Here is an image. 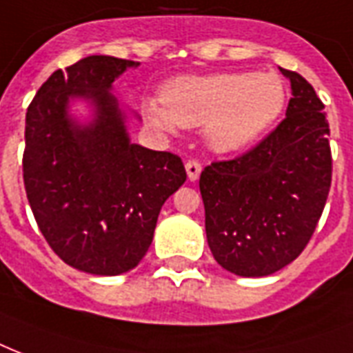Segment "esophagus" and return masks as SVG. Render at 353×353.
<instances>
[{
    "instance_id": "1",
    "label": "esophagus",
    "mask_w": 353,
    "mask_h": 353,
    "mask_svg": "<svg viewBox=\"0 0 353 353\" xmlns=\"http://www.w3.org/2000/svg\"><path fill=\"white\" fill-rule=\"evenodd\" d=\"M185 171H188V179H190L191 182H195V180L201 176V162H196V160H188V162H185Z\"/></svg>"
}]
</instances>
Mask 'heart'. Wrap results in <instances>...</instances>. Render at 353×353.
Returning <instances> with one entry per match:
<instances>
[{"mask_svg":"<svg viewBox=\"0 0 353 353\" xmlns=\"http://www.w3.org/2000/svg\"><path fill=\"white\" fill-rule=\"evenodd\" d=\"M162 101L143 105L149 125L165 134L204 125L208 145L234 152L274 125L285 106V86L270 72L185 75L163 86Z\"/></svg>","mask_w":353,"mask_h":353,"instance_id":"b5f03b06","label":"heart"}]
</instances>
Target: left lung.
Masks as SVG:
<instances>
[{"label":"left lung","mask_w":353,"mask_h":353,"mask_svg":"<svg viewBox=\"0 0 353 353\" xmlns=\"http://www.w3.org/2000/svg\"><path fill=\"white\" fill-rule=\"evenodd\" d=\"M280 72L293 94L285 119L241 157L204 168L199 180L210 250L223 269L247 278L299 258L332 185L324 105L300 73Z\"/></svg>","instance_id":"1"}]
</instances>
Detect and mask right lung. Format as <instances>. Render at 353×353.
I'll list each match as a JSON object with an SVG mask.
<instances>
[{"label":"right lung","mask_w":353,"mask_h":353,"mask_svg":"<svg viewBox=\"0 0 353 353\" xmlns=\"http://www.w3.org/2000/svg\"><path fill=\"white\" fill-rule=\"evenodd\" d=\"M139 62L106 54L57 70L26 116L23 184L40 232L64 263L97 276L134 269L152 243L163 202L185 182L173 152L130 143L112 83ZM73 97L94 121L67 114Z\"/></svg>","instance_id":"right-lung-1"}]
</instances>
